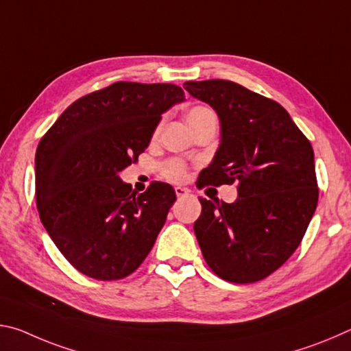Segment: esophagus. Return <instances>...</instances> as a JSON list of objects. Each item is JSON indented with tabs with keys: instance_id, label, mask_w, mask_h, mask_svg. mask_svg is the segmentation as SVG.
Returning <instances> with one entry per match:
<instances>
[{
	"instance_id": "obj_1",
	"label": "esophagus",
	"mask_w": 351,
	"mask_h": 351,
	"mask_svg": "<svg viewBox=\"0 0 351 351\" xmlns=\"http://www.w3.org/2000/svg\"><path fill=\"white\" fill-rule=\"evenodd\" d=\"M175 193H176L178 198H186V197H189L190 192L184 187H175Z\"/></svg>"
}]
</instances>
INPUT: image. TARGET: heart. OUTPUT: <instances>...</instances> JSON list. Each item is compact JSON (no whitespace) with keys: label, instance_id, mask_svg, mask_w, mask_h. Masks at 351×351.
<instances>
[{"label":"heart","instance_id":"1","mask_svg":"<svg viewBox=\"0 0 351 351\" xmlns=\"http://www.w3.org/2000/svg\"><path fill=\"white\" fill-rule=\"evenodd\" d=\"M206 117H217L215 112H213L212 108L206 105H195L192 106L187 111V123H192V122H198V121H203ZM164 175L169 178V180H173V181H181L184 176H186V165H184L181 161H169L164 164Z\"/></svg>","mask_w":351,"mask_h":351}]
</instances>
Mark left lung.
Instances as JSON below:
<instances>
[{"label": "left lung", "mask_w": 351, "mask_h": 351, "mask_svg": "<svg viewBox=\"0 0 351 351\" xmlns=\"http://www.w3.org/2000/svg\"><path fill=\"white\" fill-rule=\"evenodd\" d=\"M217 111L221 141L199 186L239 184V198H199L195 235L209 268L234 283L268 277L300 245L319 189L310 141L280 104L230 80L186 82Z\"/></svg>", "instance_id": "left-lung-1"}]
</instances>
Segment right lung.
<instances>
[{
    "label": "right lung",
    "instance_id": "obj_1",
    "mask_svg": "<svg viewBox=\"0 0 351 351\" xmlns=\"http://www.w3.org/2000/svg\"><path fill=\"white\" fill-rule=\"evenodd\" d=\"M171 83L116 82L71 104L35 153L40 219L64 258L97 280L132 274L162 229L176 193L136 195L119 173L150 144L162 112L184 102Z\"/></svg>",
    "mask_w": 351,
    "mask_h": 351
}]
</instances>
